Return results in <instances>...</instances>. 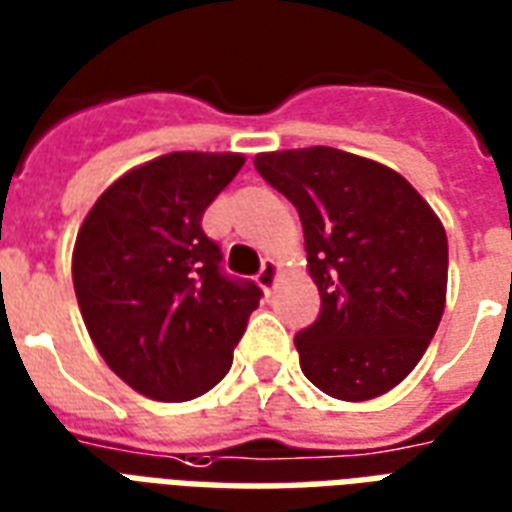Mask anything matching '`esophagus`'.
I'll return each instance as SVG.
<instances>
[{
  "label": "esophagus",
  "mask_w": 512,
  "mask_h": 512,
  "mask_svg": "<svg viewBox=\"0 0 512 512\" xmlns=\"http://www.w3.org/2000/svg\"><path fill=\"white\" fill-rule=\"evenodd\" d=\"M278 272H281V267H278V261L264 259L259 275H256V281H259V286L267 294L272 292V286H275V281H278Z\"/></svg>",
  "instance_id": "1"
}]
</instances>
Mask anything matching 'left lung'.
<instances>
[{"mask_svg": "<svg viewBox=\"0 0 512 512\" xmlns=\"http://www.w3.org/2000/svg\"><path fill=\"white\" fill-rule=\"evenodd\" d=\"M302 220L319 319L294 335L302 374L341 401L404 382L434 338L447 292V234L401 174L333 147L256 155Z\"/></svg>", "mask_w": 512, "mask_h": 512, "instance_id": "8db88e82", "label": "left lung"}]
</instances>
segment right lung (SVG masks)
Listing matches in <instances>:
<instances>
[{"label":"right lung","mask_w":512,"mask_h":512,"mask_svg":"<svg viewBox=\"0 0 512 512\" xmlns=\"http://www.w3.org/2000/svg\"><path fill=\"white\" fill-rule=\"evenodd\" d=\"M231 152H171L119 177L81 223L73 286L108 368L155 401H190L229 374L261 289L220 267L204 210L237 177Z\"/></svg>","instance_id":"add662e5"}]
</instances>
